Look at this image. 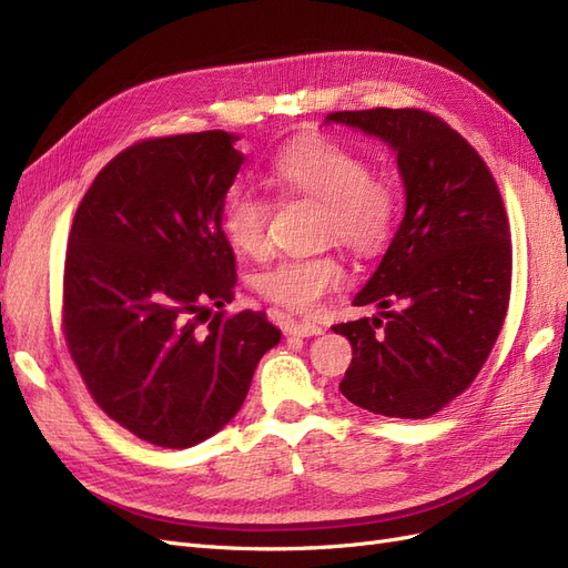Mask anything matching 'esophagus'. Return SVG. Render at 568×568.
Segmentation results:
<instances>
[{
	"label": "esophagus",
	"mask_w": 568,
	"mask_h": 568,
	"mask_svg": "<svg viewBox=\"0 0 568 568\" xmlns=\"http://www.w3.org/2000/svg\"><path fill=\"white\" fill-rule=\"evenodd\" d=\"M274 317H277L284 334H288V336H317V334H322V326L315 324V322H305V320L301 322V320H294V317L284 315V313H274Z\"/></svg>",
	"instance_id": "34e87169"
}]
</instances>
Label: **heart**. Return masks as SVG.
<instances>
[{
  "label": "heart",
  "instance_id": "1",
  "mask_svg": "<svg viewBox=\"0 0 568 568\" xmlns=\"http://www.w3.org/2000/svg\"><path fill=\"white\" fill-rule=\"evenodd\" d=\"M267 182L284 194L322 203V234L351 253H379L400 211V189L388 173L369 170L367 159L326 136H301L286 144L267 168ZM270 203L248 189H232L222 201L220 230L232 248L263 257ZM346 282V267L334 253L284 257L257 274L253 286L263 298L288 311L307 313Z\"/></svg>",
  "mask_w": 568,
  "mask_h": 568
}]
</instances>
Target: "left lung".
<instances>
[{
  "label": "left lung",
  "mask_w": 568,
  "mask_h": 568,
  "mask_svg": "<svg viewBox=\"0 0 568 568\" xmlns=\"http://www.w3.org/2000/svg\"><path fill=\"white\" fill-rule=\"evenodd\" d=\"M398 153L405 217L355 305L382 317L334 324L353 346L346 398L398 419H426L467 390L505 324L511 291L509 220L478 151L422 109L326 115Z\"/></svg>",
  "instance_id": "8db88e82"
}]
</instances>
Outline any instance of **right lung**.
I'll return each mask as SVG.
<instances>
[{
	"instance_id": "right-lung-1",
	"label": "right lung",
	"mask_w": 568,
	"mask_h": 568,
	"mask_svg": "<svg viewBox=\"0 0 568 568\" xmlns=\"http://www.w3.org/2000/svg\"><path fill=\"white\" fill-rule=\"evenodd\" d=\"M222 130L120 151L82 196L63 267V334L94 403L136 438L192 448L244 405L282 332L234 301L220 211L244 153ZM209 320V317H205Z\"/></svg>"
}]
</instances>
